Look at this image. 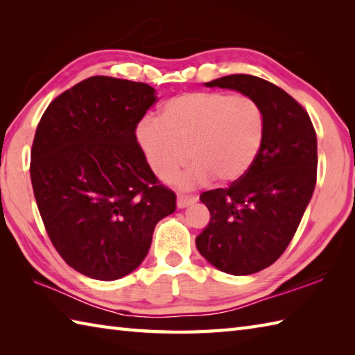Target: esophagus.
Returning a JSON list of instances; mask_svg holds the SVG:
<instances>
[{"instance_id": "1", "label": "esophagus", "mask_w": 355, "mask_h": 355, "mask_svg": "<svg viewBox=\"0 0 355 355\" xmlns=\"http://www.w3.org/2000/svg\"><path fill=\"white\" fill-rule=\"evenodd\" d=\"M197 197H193V195H178L177 197V206L180 207V209H184V207H187V206H192L193 202H197Z\"/></svg>"}]
</instances>
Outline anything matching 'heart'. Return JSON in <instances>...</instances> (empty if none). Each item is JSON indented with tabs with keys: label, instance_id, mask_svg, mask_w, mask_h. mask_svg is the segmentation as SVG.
I'll list each match as a JSON object with an SVG mask.
<instances>
[{
	"label": "heart",
	"instance_id": "heart-1",
	"mask_svg": "<svg viewBox=\"0 0 355 355\" xmlns=\"http://www.w3.org/2000/svg\"><path fill=\"white\" fill-rule=\"evenodd\" d=\"M137 141L150 169L180 187L206 184L214 177L232 183L247 175L262 150L267 117L252 97L221 92H192L163 105L160 119L146 117L137 126Z\"/></svg>",
	"mask_w": 355,
	"mask_h": 355
}]
</instances>
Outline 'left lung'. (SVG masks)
Masks as SVG:
<instances>
[{"mask_svg":"<svg viewBox=\"0 0 355 355\" xmlns=\"http://www.w3.org/2000/svg\"><path fill=\"white\" fill-rule=\"evenodd\" d=\"M206 87L236 89L267 117L266 141L247 175L200 195L210 221L195 239L218 270L253 275L281 258L299 227L318 178V137L302 105L268 80L230 74Z\"/></svg>","mask_w":355,"mask_h":355,"instance_id":"8db88e82","label":"left lung"}]
</instances>
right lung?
Listing matches in <instances>:
<instances>
[{
    "mask_svg": "<svg viewBox=\"0 0 355 355\" xmlns=\"http://www.w3.org/2000/svg\"><path fill=\"white\" fill-rule=\"evenodd\" d=\"M143 82L93 76L53 101L32 146L30 178L41 218L62 259L114 281L146 258L157 223L175 212L135 137L155 103Z\"/></svg>",
    "mask_w": 355,
    "mask_h": 355,
    "instance_id": "obj_1",
    "label": "right lung"
}]
</instances>
